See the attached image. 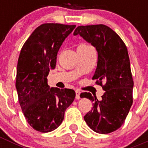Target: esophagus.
<instances>
[{"instance_id": "esophagus-1", "label": "esophagus", "mask_w": 148, "mask_h": 148, "mask_svg": "<svg viewBox=\"0 0 148 148\" xmlns=\"http://www.w3.org/2000/svg\"><path fill=\"white\" fill-rule=\"evenodd\" d=\"M80 94H81L80 90H75V99H80Z\"/></svg>"}]
</instances>
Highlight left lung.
Segmentation results:
<instances>
[{
	"label": "left lung",
	"instance_id": "1",
	"mask_svg": "<svg viewBox=\"0 0 148 148\" xmlns=\"http://www.w3.org/2000/svg\"><path fill=\"white\" fill-rule=\"evenodd\" d=\"M73 35H80L97 50V66L92 79H96L95 84L105 91L100 101L90 92L81 93V98L93 101V108L84 119L96 133L115 131L125 122L133 104V81L126 45L104 24L79 26Z\"/></svg>",
	"mask_w": 148,
	"mask_h": 148
}]
</instances>
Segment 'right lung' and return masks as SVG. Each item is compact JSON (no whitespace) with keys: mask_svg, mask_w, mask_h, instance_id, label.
Here are the masks:
<instances>
[{"mask_svg":"<svg viewBox=\"0 0 148 148\" xmlns=\"http://www.w3.org/2000/svg\"><path fill=\"white\" fill-rule=\"evenodd\" d=\"M75 25L44 23L33 31L21 50L17 65L18 101L29 125L48 133L61 124L75 92L71 89L49 87V70L55 69L57 54Z\"/></svg>","mask_w":148,"mask_h":148,"instance_id":"right-lung-1","label":"right lung"}]
</instances>
